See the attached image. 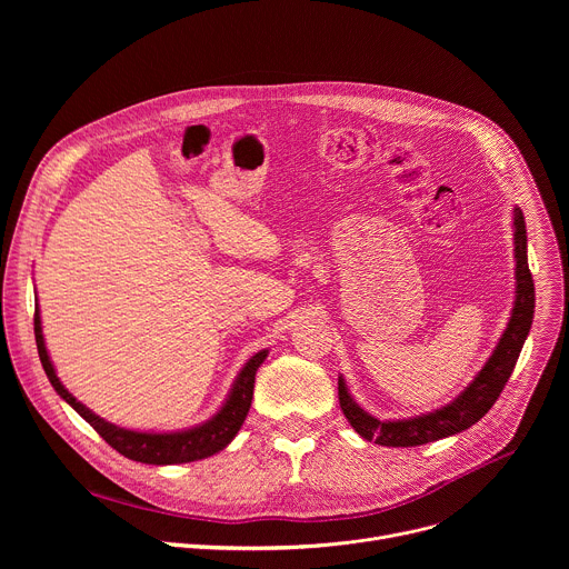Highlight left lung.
<instances>
[{
	"label": "left lung",
	"instance_id": "obj_1",
	"mask_svg": "<svg viewBox=\"0 0 569 569\" xmlns=\"http://www.w3.org/2000/svg\"><path fill=\"white\" fill-rule=\"evenodd\" d=\"M513 242H516V301H513L511 319L507 323V331L502 333L489 362L481 367L475 380L452 402H448L446 408L430 415L415 417V419L378 421L369 412H365L360 405H356V400L351 398L345 385V378L340 376L338 380L340 408L347 421L353 426V430L362 439L367 441L373 439L376 443L391 446V448L423 446V443L457 435L461 430H468L472 423H477L493 408V402L500 398L507 380L516 369L518 356L531 329L533 308H536V290H533V279L527 261V227H525V216L520 207L513 209Z\"/></svg>",
	"mask_w": 569,
	"mask_h": 569
}]
</instances>
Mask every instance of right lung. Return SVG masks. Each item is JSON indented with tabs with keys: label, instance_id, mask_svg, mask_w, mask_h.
Returning <instances> with one entry per match:
<instances>
[{
	"label": "right lung",
	"instance_id": "add662e5",
	"mask_svg": "<svg viewBox=\"0 0 569 569\" xmlns=\"http://www.w3.org/2000/svg\"><path fill=\"white\" fill-rule=\"evenodd\" d=\"M33 331H36V345H38V356L40 362L44 367V373L49 378V382L53 385V389L58 391L60 398H64L71 408L83 417L117 452H121L123 457L132 459V461H141V463H154V466H169V463H187V461H198L204 457H211L216 452H220L227 443H231V439L238 435L242 421H246L250 405L254 398V376L257 369L263 365V360L268 358V351H259L257 356H252L248 360V365L242 367V371L238 373L224 405L220 408V412L209 419L207 423L191 428V430H182V432H164V435H152V432H134V430H126V428H117L108 421H103L101 417H97L94 412H90L83 402H78L58 380L56 369L49 360L47 347H44V338H42V327H40V310L36 308L33 315Z\"/></svg>",
	"mask_w": 569,
	"mask_h": 569
}]
</instances>
